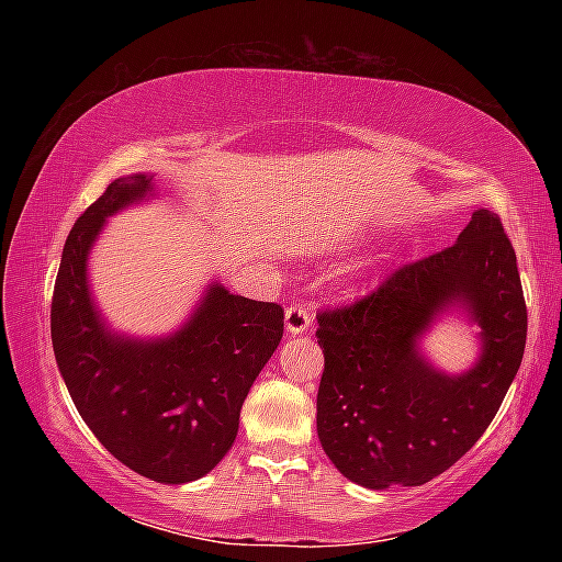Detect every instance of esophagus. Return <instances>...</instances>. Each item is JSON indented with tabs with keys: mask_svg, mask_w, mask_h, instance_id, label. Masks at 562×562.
<instances>
[{
	"mask_svg": "<svg viewBox=\"0 0 562 562\" xmlns=\"http://www.w3.org/2000/svg\"><path fill=\"white\" fill-rule=\"evenodd\" d=\"M312 308H306L302 304H292L288 312H284V328H288L290 336H302V333L312 326Z\"/></svg>",
	"mask_w": 562,
	"mask_h": 562,
	"instance_id": "esophagus-1",
	"label": "esophagus"
}]
</instances>
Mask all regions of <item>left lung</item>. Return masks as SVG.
I'll list each match as a JSON object with an SVG mask.
<instances>
[{
    "instance_id": "left-lung-1",
    "label": "left lung",
    "mask_w": 562,
    "mask_h": 562,
    "mask_svg": "<svg viewBox=\"0 0 562 562\" xmlns=\"http://www.w3.org/2000/svg\"><path fill=\"white\" fill-rule=\"evenodd\" d=\"M480 328V357L445 373L422 350L441 317ZM321 447L345 479L386 491L445 473L493 423L527 345L517 256L479 207L457 244L401 268L355 306L318 316Z\"/></svg>"
}]
</instances>
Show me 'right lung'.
<instances>
[{"mask_svg":"<svg viewBox=\"0 0 562 562\" xmlns=\"http://www.w3.org/2000/svg\"><path fill=\"white\" fill-rule=\"evenodd\" d=\"M154 198L151 173L121 176L71 226L50 330L59 374L101 445L145 479L183 485L232 449L248 391L282 340L284 312L212 280L176 330H115L91 290V250L105 222Z\"/></svg>","mask_w":562,"mask_h":562,"instance_id":"1","label":"right lung"}]
</instances>
